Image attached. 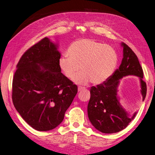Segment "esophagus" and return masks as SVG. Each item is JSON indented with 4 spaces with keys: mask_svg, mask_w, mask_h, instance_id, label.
I'll use <instances>...</instances> for the list:
<instances>
[{
    "mask_svg": "<svg viewBox=\"0 0 155 155\" xmlns=\"http://www.w3.org/2000/svg\"><path fill=\"white\" fill-rule=\"evenodd\" d=\"M85 89V88L84 87L79 86V87H78V92H80V91H82V90H84Z\"/></svg>",
    "mask_w": 155,
    "mask_h": 155,
    "instance_id": "34e87169",
    "label": "esophagus"
}]
</instances>
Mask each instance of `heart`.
Returning a JSON list of instances; mask_svg holds the SVG:
<instances>
[{"mask_svg": "<svg viewBox=\"0 0 155 155\" xmlns=\"http://www.w3.org/2000/svg\"><path fill=\"white\" fill-rule=\"evenodd\" d=\"M68 54L59 59V66L63 74L74 82L86 84L90 81L100 84L105 82L113 74L118 64V55L110 46L94 39H84L73 42Z\"/></svg>", "mask_w": 155, "mask_h": 155, "instance_id": "heart-1", "label": "heart"}]
</instances>
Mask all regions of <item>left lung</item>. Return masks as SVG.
<instances>
[{
    "mask_svg": "<svg viewBox=\"0 0 155 155\" xmlns=\"http://www.w3.org/2000/svg\"><path fill=\"white\" fill-rule=\"evenodd\" d=\"M121 46L123 58L119 68L105 82L90 89L88 117L94 127L104 134H114L123 130L136 116L137 112L129 117L119 101L117 93L120 79L128 75L139 77L142 101L146 96L147 86L142 79L144 73L138 58L127 44L122 43Z\"/></svg>",
    "mask_w": 155,
    "mask_h": 155,
    "instance_id": "left-lung-1",
    "label": "left lung"
}]
</instances>
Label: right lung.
<instances>
[{
  "instance_id": "right-lung-1",
  "label": "right lung",
  "mask_w": 155,
  "mask_h": 155,
  "mask_svg": "<svg viewBox=\"0 0 155 155\" xmlns=\"http://www.w3.org/2000/svg\"><path fill=\"white\" fill-rule=\"evenodd\" d=\"M61 54L48 38L34 45L16 65L12 85L13 105L28 124L38 131L61 124L78 92L61 73Z\"/></svg>"
}]
</instances>
